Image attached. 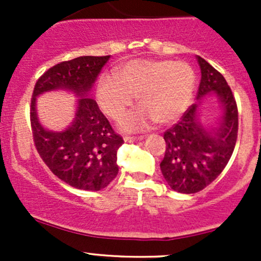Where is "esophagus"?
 Returning a JSON list of instances; mask_svg holds the SVG:
<instances>
[{"mask_svg": "<svg viewBox=\"0 0 261 261\" xmlns=\"http://www.w3.org/2000/svg\"><path fill=\"white\" fill-rule=\"evenodd\" d=\"M123 140H125V143H136V141L143 140V136H125Z\"/></svg>", "mask_w": 261, "mask_h": 261, "instance_id": "esophagus-1", "label": "esophagus"}]
</instances>
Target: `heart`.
I'll return each mask as SVG.
<instances>
[{
    "label": "heart",
    "mask_w": 261,
    "mask_h": 261,
    "mask_svg": "<svg viewBox=\"0 0 261 261\" xmlns=\"http://www.w3.org/2000/svg\"><path fill=\"white\" fill-rule=\"evenodd\" d=\"M193 68L170 59H134L120 68L118 77L105 74L97 86V101L114 120L122 117L138 97L140 109L122 120V127L143 130L152 121L167 125L186 112L194 89Z\"/></svg>",
    "instance_id": "heart-1"
}]
</instances>
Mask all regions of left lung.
<instances>
[{
	"label": "left lung",
	"mask_w": 261,
	"mask_h": 261,
	"mask_svg": "<svg viewBox=\"0 0 261 261\" xmlns=\"http://www.w3.org/2000/svg\"><path fill=\"white\" fill-rule=\"evenodd\" d=\"M197 60L202 74L197 99L210 92L217 94L222 117L217 128L206 130L197 120L198 103H193L164 133L167 147L160 170L173 191L186 194L202 191L222 173L235 149L239 130L238 105L230 86L203 58L197 57Z\"/></svg>",
	"instance_id": "1"
}]
</instances>
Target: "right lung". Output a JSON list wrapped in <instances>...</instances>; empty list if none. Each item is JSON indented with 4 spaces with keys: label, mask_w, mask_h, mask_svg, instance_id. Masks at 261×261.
Listing matches in <instances>:
<instances>
[{
    "label": "right lung",
    "mask_w": 261,
    "mask_h": 261,
    "mask_svg": "<svg viewBox=\"0 0 261 261\" xmlns=\"http://www.w3.org/2000/svg\"><path fill=\"white\" fill-rule=\"evenodd\" d=\"M110 59L78 57L49 68L34 87L30 122L36 150L59 179L83 191H101L118 173L117 150L123 144L93 98H89L97 75ZM69 89L81 98L72 125L62 133L48 132L36 116V97L54 89Z\"/></svg>",
    "instance_id": "obj_1"
}]
</instances>
